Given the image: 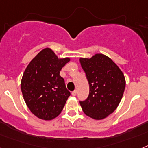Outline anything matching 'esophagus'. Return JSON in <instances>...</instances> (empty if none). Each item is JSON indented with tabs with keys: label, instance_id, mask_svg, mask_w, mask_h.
<instances>
[{
	"label": "esophagus",
	"instance_id": "esophagus-1",
	"mask_svg": "<svg viewBox=\"0 0 148 148\" xmlns=\"http://www.w3.org/2000/svg\"><path fill=\"white\" fill-rule=\"evenodd\" d=\"M71 95H73V96H75V95H77V90H74V91H73L71 92Z\"/></svg>",
	"mask_w": 148,
	"mask_h": 148
}]
</instances>
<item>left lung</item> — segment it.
<instances>
[{
	"label": "left lung",
	"mask_w": 148,
	"mask_h": 148,
	"mask_svg": "<svg viewBox=\"0 0 148 148\" xmlns=\"http://www.w3.org/2000/svg\"><path fill=\"white\" fill-rule=\"evenodd\" d=\"M89 85V95L80 101L83 111L94 120H102L118 107L126 87L120 68L108 56L96 53L91 58H80Z\"/></svg>",
	"instance_id": "left-lung-1"
}]
</instances>
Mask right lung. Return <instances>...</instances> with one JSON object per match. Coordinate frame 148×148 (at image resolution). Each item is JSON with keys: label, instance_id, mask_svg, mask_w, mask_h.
Masks as SVG:
<instances>
[{"label": "right lung", "instance_id": "add662e5", "mask_svg": "<svg viewBox=\"0 0 148 148\" xmlns=\"http://www.w3.org/2000/svg\"><path fill=\"white\" fill-rule=\"evenodd\" d=\"M70 58H59L50 48L42 49L25 68L21 90L25 102L34 116L51 120L61 114L71 93L59 75Z\"/></svg>", "mask_w": 148, "mask_h": 148}]
</instances>
